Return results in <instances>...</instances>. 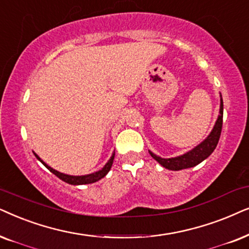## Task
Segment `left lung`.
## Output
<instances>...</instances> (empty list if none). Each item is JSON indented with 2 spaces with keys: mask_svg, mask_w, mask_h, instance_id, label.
Here are the masks:
<instances>
[{
  "mask_svg": "<svg viewBox=\"0 0 249 249\" xmlns=\"http://www.w3.org/2000/svg\"><path fill=\"white\" fill-rule=\"evenodd\" d=\"M222 124H223V100H222L221 95L220 115H218L217 121L215 123L213 130H212L210 135H208L201 143L198 144L197 147H195L192 150L174 158H161L159 157V156L152 154L150 150H149V154H150L151 157L154 158L155 160H157L161 166L171 171H180L184 170V168L196 166V165L205 160V159L214 151V149L216 148L218 140H220L221 137Z\"/></svg>",
  "mask_w": 249,
  "mask_h": 249,
  "instance_id": "left-lung-1",
  "label": "left lung"
}]
</instances>
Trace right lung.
Returning a JSON list of instances; mask_svg holds the SVG:
<instances>
[{"label":"right lung","instance_id":"obj_1","mask_svg":"<svg viewBox=\"0 0 249 249\" xmlns=\"http://www.w3.org/2000/svg\"><path fill=\"white\" fill-rule=\"evenodd\" d=\"M35 157L38 159L41 163L44 165V166L48 168V170L50 172H52L53 174L57 175V177L60 178V180L65 181L66 183H69V184H72V185H79V184H89V183H94V182H97L99 180H101L102 178H105L106 175H107V173L109 171H110L111 168V165H112V161H114V157H115V152L112 154V156L110 157V159L108 160V163L105 165L104 167L101 168L100 171L98 172H94V173H91V174H86V175H77V177H75V175H68V174H64V173H60V172L53 170L52 167H50L49 165H46L44 161L42 160L41 158L38 157L37 155L35 154Z\"/></svg>","mask_w":249,"mask_h":249}]
</instances>
